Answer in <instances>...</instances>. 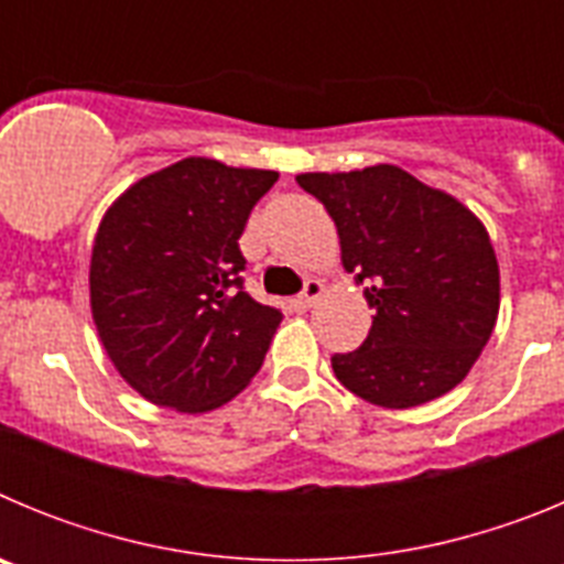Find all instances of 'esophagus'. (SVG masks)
<instances>
[{"mask_svg":"<svg viewBox=\"0 0 564 564\" xmlns=\"http://www.w3.org/2000/svg\"><path fill=\"white\" fill-rule=\"evenodd\" d=\"M325 293V285L318 282V279H307L305 288H302V293L296 296V305L299 307H313L318 302V296Z\"/></svg>","mask_w":564,"mask_h":564,"instance_id":"34e87169","label":"esophagus"}]
</instances>
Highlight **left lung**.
Segmentation results:
<instances>
[{"label":"left lung","instance_id":"1","mask_svg":"<svg viewBox=\"0 0 564 564\" xmlns=\"http://www.w3.org/2000/svg\"><path fill=\"white\" fill-rule=\"evenodd\" d=\"M296 183L333 217L344 271L376 311L364 344L330 358L364 401L410 410L455 390L495 330L500 268L486 228L452 194L381 163Z\"/></svg>","mask_w":564,"mask_h":564}]
</instances>
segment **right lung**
<instances>
[{"instance_id": "obj_1", "label": "right lung", "mask_w": 564, "mask_h": 564, "mask_svg": "<svg viewBox=\"0 0 564 564\" xmlns=\"http://www.w3.org/2000/svg\"><path fill=\"white\" fill-rule=\"evenodd\" d=\"M268 169L186 158L149 174L104 214L89 305L115 370L147 401L206 412L259 372L282 313L242 285L239 237Z\"/></svg>"}]
</instances>
